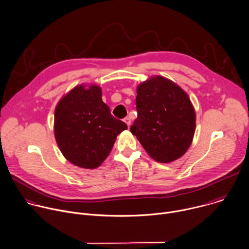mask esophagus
Segmentation results:
<instances>
[{"mask_svg":"<svg viewBox=\"0 0 249 249\" xmlns=\"http://www.w3.org/2000/svg\"><path fill=\"white\" fill-rule=\"evenodd\" d=\"M124 122L127 124V126L129 127V125H130V123H131V121H130V119L128 118V117H126V118H124Z\"/></svg>","mask_w":249,"mask_h":249,"instance_id":"34e87169","label":"esophagus"}]
</instances>
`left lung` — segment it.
<instances>
[{"label":"left lung","mask_w":249,"mask_h":249,"mask_svg":"<svg viewBox=\"0 0 249 249\" xmlns=\"http://www.w3.org/2000/svg\"><path fill=\"white\" fill-rule=\"evenodd\" d=\"M137 118L130 131L155 161L170 163L189 148L195 112L187 94L175 82L152 76L137 87Z\"/></svg>","instance_id":"obj_1"}]
</instances>
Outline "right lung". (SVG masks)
<instances>
[{
	"label": "right lung",
	"mask_w": 249,
	"mask_h": 249,
	"mask_svg": "<svg viewBox=\"0 0 249 249\" xmlns=\"http://www.w3.org/2000/svg\"><path fill=\"white\" fill-rule=\"evenodd\" d=\"M127 125L112 116L97 85H78L64 96L55 110V137L68 161L84 169L100 166L117 136Z\"/></svg>",
	"instance_id": "add662e5"
}]
</instances>
